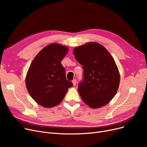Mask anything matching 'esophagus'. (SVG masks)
Returning <instances> with one entry per match:
<instances>
[{"mask_svg": "<svg viewBox=\"0 0 147 147\" xmlns=\"http://www.w3.org/2000/svg\"><path fill=\"white\" fill-rule=\"evenodd\" d=\"M76 79H73V81H72V83H73V86H76Z\"/></svg>", "mask_w": 147, "mask_h": 147, "instance_id": "esophagus-1", "label": "esophagus"}]
</instances>
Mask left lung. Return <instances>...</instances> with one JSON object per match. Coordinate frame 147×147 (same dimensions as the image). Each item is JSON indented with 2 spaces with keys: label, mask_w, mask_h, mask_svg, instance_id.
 <instances>
[{
  "label": "left lung",
  "mask_w": 147,
  "mask_h": 147,
  "mask_svg": "<svg viewBox=\"0 0 147 147\" xmlns=\"http://www.w3.org/2000/svg\"><path fill=\"white\" fill-rule=\"evenodd\" d=\"M73 53L84 70V79L78 86L83 101L92 109L109 103L117 93L120 80L110 52L102 45L91 42L77 46Z\"/></svg>",
  "instance_id": "obj_1"
}]
</instances>
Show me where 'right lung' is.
I'll use <instances>...</instances> for the list:
<instances>
[{"instance_id":"1","label":"right lung","mask_w":147,"mask_h":147,"mask_svg":"<svg viewBox=\"0 0 147 147\" xmlns=\"http://www.w3.org/2000/svg\"><path fill=\"white\" fill-rule=\"evenodd\" d=\"M68 52L67 46L57 43L43 48L31 63L26 77L29 94L38 105L53 107L63 101L73 83L67 80L61 62Z\"/></svg>"}]
</instances>
